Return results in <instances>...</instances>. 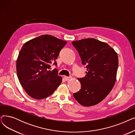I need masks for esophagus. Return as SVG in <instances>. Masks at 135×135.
Here are the masks:
<instances>
[{"label":"esophagus","instance_id":"obj_1","mask_svg":"<svg viewBox=\"0 0 135 135\" xmlns=\"http://www.w3.org/2000/svg\"><path fill=\"white\" fill-rule=\"evenodd\" d=\"M64 79H65V80L68 81L71 79V77H66V76H65V77H64Z\"/></svg>","mask_w":135,"mask_h":135}]
</instances>
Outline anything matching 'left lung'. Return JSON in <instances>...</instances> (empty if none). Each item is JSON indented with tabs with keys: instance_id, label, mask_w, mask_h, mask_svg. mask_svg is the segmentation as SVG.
I'll return each mask as SVG.
<instances>
[{
	"instance_id": "obj_1",
	"label": "left lung",
	"mask_w": 135,
	"mask_h": 135,
	"mask_svg": "<svg viewBox=\"0 0 135 135\" xmlns=\"http://www.w3.org/2000/svg\"><path fill=\"white\" fill-rule=\"evenodd\" d=\"M72 44L87 70L84 78H78L81 89L73 93L74 98L83 106L95 105L107 97L115 83L118 54L108 44L95 38L74 41Z\"/></svg>"
}]
</instances>
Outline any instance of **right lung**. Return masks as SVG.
I'll use <instances>...</instances> for the list:
<instances>
[{"label":"right lung","instance_id":"1","mask_svg":"<svg viewBox=\"0 0 135 135\" xmlns=\"http://www.w3.org/2000/svg\"><path fill=\"white\" fill-rule=\"evenodd\" d=\"M67 41L49 35H44L24 44L16 61L17 77L28 95L35 99L51 95L62 82L57 69L51 71Z\"/></svg>","mask_w":135,"mask_h":135}]
</instances>
